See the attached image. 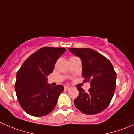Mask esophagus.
Segmentation results:
<instances>
[{
	"label": "esophagus",
	"instance_id": "34e87169",
	"mask_svg": "<svg viewBox=\"0 0 134 134\" xmlns=\"http://www.w3.org/2000/svg\"><path fill=\"white\" fill-rule=\"evenodd\" d=\"M64 88L65 90H69L71 88V87H69V86H64Z\"/></svg>",
	"mask_w": 134,
	"mask_h": 134
}]
</instances>
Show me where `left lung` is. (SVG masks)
Here are the masks:
<instances>
[{
	"label": "left lung",
	"mask_w": 134,
	"mask_h": 134,
	"mask_svg": "<svg viewBox=\"0 0 134 134\" xmlns=\"http://www.w3.org/2000/svg\"><path fill=\"white\" fill-rule=\"evenodd\" d=\"M82 61V77L91 88L86 92L77 87L79 96L75 99L76 108L86 114H96L110 103L116 89V73L107 58L90 48H69Z\"/></svg>",
	"instance_id": "left-lung-1"
}]
</instances>
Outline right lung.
<instances>
[{
  "label": "right lung",
  "instance_id": "1",
  "mask_svg": "<svg viewBox=\"0 0 134 134\" xmlns=\"http://www.w3.org/2000/svg\"><path fill=\"white\" fill-rule=\"evenodd\" d=\"M65 51L63 47H42L31 55L17 72L16 96L28 114L46 116L55 107L64 88L61 85L52 87L47 84V76L53 72L56 61Z\"/></svg>",
  "mask_w": 134,
  "mask_h": 134
}]
</instances>
